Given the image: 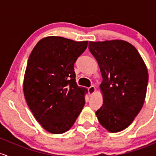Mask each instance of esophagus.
<instances>
[{"mask_svg": "<svg viewBox=\"0 0 156 156\" xmlns=\"http://www.w3.org/2000/svg\"><path fill=\"white\" fill-rule=\"evenodd\" d=\"M96 90V87L95 86H94V85H91L90 87L88 88V93L90 95H92L93 94H94V92H95Z\"/></svg>", "mask_w": 156, "mask_h": 156, "instance_id": "1", "label": "esophagus"}]
</instances>
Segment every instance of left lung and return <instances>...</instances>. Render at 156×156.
I'll return each mask as SVG.
<instances>
[{
  "label": "left lung",
  "instance_id": "left-lung-1",
  "mask_svg": "<svg viewBox=\"0 0 156 156\" xmlns=\"http://www.w3.org/2000/svg\"><path fill=\"white\" fill-rule=\"evenodd\" d=\"M102 76L103 105L96 114L111 133L125 130L144 105L148 83L147 66L137 49L122 40L89 42Z\"/></svg>",
  "mask_w": 156,
  "mask_h": 156
}]
</instances>
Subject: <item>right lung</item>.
<instances>
[{"mask_svg": "<svg viewBox=\"0 0 156 156\" xmlns=\"http://www.w3.org/2000/svg\"><path fill=\"white\" fill-rule=\"evenodd\" d=\"M87 43L47 37L37 43L28 59L25 99L36 120L51 133L69 130L85 105L87 90L76 84L73 66Z\"/></svg>", "mask_w": 156, "mask_h": 156, "instance_id": "obj_1", "label": "right lung"}]
</instances>
